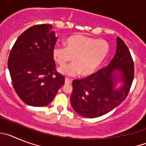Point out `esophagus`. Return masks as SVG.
Segmentation results:
<instances>
[{
	"label": "esophagus",
	"mask_w": 146,
	"mask_h": 146,
	"mask_svg": "<svg viewBox=\"0 0 146 146\" xmlns=\"http://www.w3.org/2000/svg\"><path fill=\"white\" fill-rule=\"evenodd\" d=\"M65 83L66 84H72V80H69L68 78H66Z\"/></svg>",
	"instance_id": "34e87169"
}]
</instances>
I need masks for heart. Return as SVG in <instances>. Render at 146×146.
<instances>
[{
    "label": "heart",
    "instance_id": "1",
    "mask_svg": "<svg viewBox=\"0 0 146 146\" xmlns=\"http://www.w3.org/2000/svg\"><path fill=\"white\" fill-rule=\"evenodd\" d=\"M66 47L56 44L52 48L54 60L59 66L70 61L72 64L58 69L60 74L74 77L80 73L88 76L102 64L109 52V44L104 40H97L84 35H73L65 41Z\"/></svg>",
    "mask_w": 146,
    "mask_h": 146
}]
</instances>
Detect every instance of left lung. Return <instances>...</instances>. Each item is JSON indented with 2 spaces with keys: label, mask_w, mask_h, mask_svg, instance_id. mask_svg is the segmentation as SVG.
<instances>
[{
  "label": "left lung",
  "mask_w": 146,
  "mask_h": 146,
  "mask_svg": "<svg viewBox=\"0 0 146 146\" xmlns=\"http://www.w3.org/2000/svg\"><path fill=\"white\" fill-rule=\"evenodd\" d=\"M134 78V63L129 50L117 37L115 55L108 66L89 77L72 82V107L86 118L102 116L126 98ZM121 85L117 87V83Z\"/></svg>",
  "instance_id": "left-lung-1"
}]
</instances>
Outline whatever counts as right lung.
I'll use <instances>...</instances> for the list:
<instances>
[{
    "label": "right lung",
    "mask_w": 146,
    "mask_h": 146,
    "mask_svg": "<svg viewBox=\"0 0 146 146\" xmlns=\"http://www.w3.org/2000/svg\"><path fill=\"white\" fill-rule=\"evenodd\" d=\"M57 38L51 25H33L18 37L10 52L8 68L13 86L30 106L49 104L64 84L52 58Z\"/></svg>",
    "instance_id": "obj_1"
}]
</instances>
